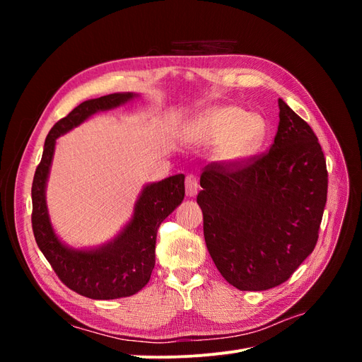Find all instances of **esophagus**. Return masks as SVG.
Segmentation results:
<instances>
[{
  "label": "esophagus",
  "mask_w": 362,
  "mask_h": 362,
  "mask_svg": "<svg viewBox=\"0 0 362 362\" xmlns=\"http://www.w3.org/2000/svg\"><path fill=\"white\" fill-rule=\"evenodd\" d=\"M198 192H199L198 180H196V177H193V175H187V178H185V194L193 198V196L198 194Z\"/></svg>",
  "instance_id": "1"
}]
</instances>
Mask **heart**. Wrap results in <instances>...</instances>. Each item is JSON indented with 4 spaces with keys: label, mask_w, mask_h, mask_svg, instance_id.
Masks as SVG:
<instances>
[{
    "label": "heart",
    "mask_w": 362,
    "mask_h": 362,
    "mask_svg": "<svg viewBox=\"0 0 362 362\" xmlns=\"http://www.w3.org/2000/svg\"><path fill=\"white\" fill-rule=\"evenodd\" d=\"M184 137L196 146L218 145V160L242 164L261 148L266 139V122L259 115L246 113L240 107H213L192 120Z\"/></svg>",
    "instance_id": "obj_1"
}]
</instances>
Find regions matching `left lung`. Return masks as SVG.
Masks as SVG:
<instances>
[{"label": "left lung", "instance_id": "8db88e82", "mask_svg": "<svg viewBox=\"0 0 362 362\" xmlns=\"http://www.w3.org/2000/svg\"><path fill=\"white\" fill-rule=\"evenodd\" d=\"M269 152L242 164L211 163L198 204L206 249L221 275L242 291L286 282L315 247L327 170L311 127L282 100Z\"/></svg>", "mask_w": 362, "mask_h": 362}]
</instances>
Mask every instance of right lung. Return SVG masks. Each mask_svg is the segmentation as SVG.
I'll return each instance as SVG.
<instances>
[{"instance_id": "obj_1", "label": "right lung", "mask_w": 362, "mask_h": 362, "mask_svg": "<svg viewBox=\"0 0 362 362\" xmlns=\"http://www.w3.org/2000/svg\"><path fill=\"white\" fill-rule=\"evenodd\" d=\"M139 95L112 93L81 103L51 128L31 185V225L36 243L64 286L89 299L108 300L144 288L156 266L157 229L184 199V175L146 184L134 214L113 240L90 249H74L54 233L47 206V181L56 140L98 112L112 110Z\"/></svg>"}]
</instances>
